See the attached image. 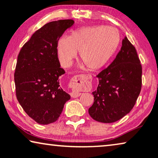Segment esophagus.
<instances>
[{"instance_id": "1", "label": "esophagus", "mask_w": 158, "mask_h": 158, "mask_svg": "<svg viewBox=\"0 0 158 158\" xmlns=\"http://www.w3.org/2000/svg\"><path fill=\"white\" fill-rule=\"evenodd\" d=\"M79 77V75L75 76V79H76L77 77ZM73 81H74V80H73ZM81 95V93H79L78 91H76V90H73L70 94V96L72 98H77V97H79Z\"/></svg>"}]
</instances>
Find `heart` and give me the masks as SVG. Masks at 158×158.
Returning <instances> with one entry per match:
<instances>
[{
  "label": "heart",
  "mask_w": 158,
  "mask_h": 158,
  "mask_svg": "<svg viewBox=\"0 0 158 158\" xmlns=\"http://www.w3.org/2000/svg\"><path fill=\"white\" fill-rule=\"evenodd\" d=\"M120 43L119 32L116 28L104 26L82 27L68 37H61L56 44L58 60L68 68L79 52L80 60L90 70L102 68L109 62Z\"/></svg>",
  "instance_id": "b5f03b06"
}]
</instances>
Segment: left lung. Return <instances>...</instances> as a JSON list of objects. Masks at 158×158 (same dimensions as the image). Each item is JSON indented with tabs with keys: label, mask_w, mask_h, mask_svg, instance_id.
Returning <instances> with one entry per match:
<instances>
[{
	"label": "left lung",
	"mask_w": 158,
	"mask_h": 158,
	"mask_svg": "<svg viewBox=\"0 0 158 158\" xmlns=\"http://www.w3.org/2000/svg\"><path fill=\"white\" fill-rule=\"evenodd\" d=\"M142 73L135 47L125 36L114 61L96 76L99 84L92 93L90 116L97 122L113 123L129 114L140 94Z\"/></svg>",
	"instance_id": "obj_1"
}]
</instances>
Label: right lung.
Returning <instances> with one entry per match:
<instances>
[{
  "instance_id": "obj_1",
  "label": "right lung",
  "mask_w": 158,
  "mask_h": 158,
  "mask_svg": "<svg viewBox=\"0 0 158 158\" xmlns=\"http://www.w3.org/2000/svg\"><path fill=\"white\" fill-rule=\"evenodd\" d=\"M72 19L51 21L34 32L21 48L14 73L19 103L40 124H49L60 117L70 96L60 87V68L56 44L64 31L74 24Z\"/></svg>"
}]
</instances>
